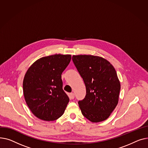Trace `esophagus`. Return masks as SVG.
<instances>
[{"instance_id":"34e87169","label":"esophagus","mask_w":148,"mask_h":148,"mask_svg":"<svg viewBox=\"0 0 148 148\" xmlns=\"http://www.w3.org/2000/svg\"><path fill=\"white\" fill-rule=\"evenodd\" d=\"M70 97H71V98L72 99H73L74 97H75V94H74V93H73V92L70 93Z\"/></svg>"}]
</instances>
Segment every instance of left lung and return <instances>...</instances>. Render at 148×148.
I'll return each instance as SVG.
<instances>
[{
    "label": "left lung",
    "instance_id": "1",
    "mask_svg": "<svg viewBox=\"0 0 148 148\" xmlns=\"http://www.w3.org/2000/svg\"><path fill=\"white\" fill-rule=\"evenodd\" d=\"M72 60L86 86L85 97L78 102L82 115L92 123L105 121L119 100L121 84L115 68L96 56L73 55Z\"/></svg>",
    "mask_w": 148,
    "mask_h": 148
}]
</instances>
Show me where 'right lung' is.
I'll return each instance as SVG.
<instances>
[{"mask_svg": "<svg viewBox=\"0 0 148 148\" xmlns=\"http://www.w3.org/2000/svg\"><path fill=\"white\" fill-rule=\"evenodd\" d=\"M71 60V54H54L35 61L23 79V93L33 114L45 121L62 116L69 101L63 90L62 74Z\"/></svg>", "mask_w": 148, "mask_h": 148, "instance_id": "1", "label": "right lung"}]
</instances>
